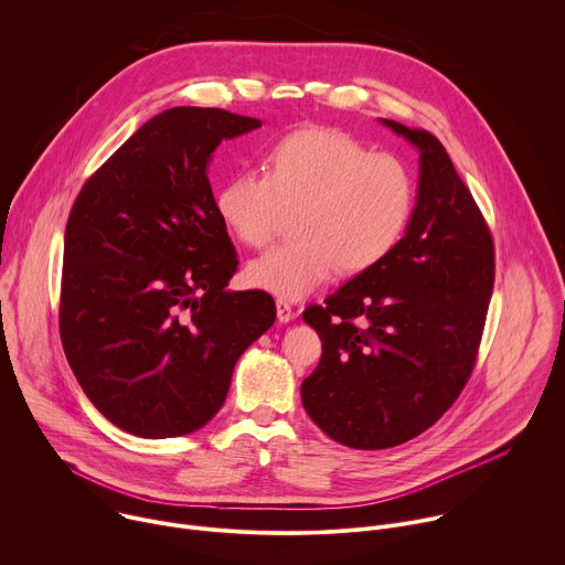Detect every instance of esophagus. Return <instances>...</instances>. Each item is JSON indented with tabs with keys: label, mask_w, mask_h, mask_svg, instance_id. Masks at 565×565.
<instances>
[{
	"label": "esophagus",
	"mask_w": 565,
	"mask_h": 565,
	"mask_svg": "<svg viewBox=\"0 0 565 565\" xmlns=\"http://www.w3.org/2000/svg\"><path fill=\"white\" fill-rule=\"evenodd\" d=\"M275 303H277V319L281 321V324H286V321H290V319L295 317V310H292L290 301H286V299H277Z\"/></svg>",
	"instance_id": "34e87169"
}]
</instances>
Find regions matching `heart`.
<instances>
[{
	"instance_id": "heart-1",
	"label": "heart",
	"mask_w": 565,
	"mask_h": 565,
	"mask_svg": "<svg viewBox=\"0 0 565 565\" xmlns=\"http://www.w3.org/2000/svg\"><path fill=\"white\" fill-rule=\"evenodd\" d=\"M416 174L405 158L371 151L349 131L303 127L279 138L264 174H232L216 212L241 244L268 248L292 214L288 244L246 270L255 288L299 299L333 270L360 275L382 264L405 236L416 207Z\"/></svg>"
}]
</instances>
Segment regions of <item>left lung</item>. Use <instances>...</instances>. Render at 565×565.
<instances>
[{
    "label": "left lung",
    "instance_id": "left-lung-1",
    "mask_svg": "<svg viewBox=\"0 0 565 565\" xmlns=\"http://www.w3.org/2000/svg\"><path fill=\"white\" fill-rule=\"evenodd\" d=\"M382 122L420 149L407 234L382 264L303 310L321 340L303 409L353 449L407 443L454 405L476 366L497 273L490 225L440 140Z\"/></svg>",
    "mask_w": 565,
    "mask_h": 565
}]
</instances>
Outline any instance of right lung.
I'll use <instances>...</instances> for the list:
<instances>
[{
	"mask_svg": "<svg viewBox=\"0 0 565 565\" xmlns=\"http://www.w3.org/2000/svg\"><path fill=\"white\" fill-rule=\"evenodd\" d=\"M262 127L214 107L147 120L87 179L64 232L60 338L94 407L140 438L201 429L277 317L264 290L227 292L238 257L207 163Z\"/></svg>",
	"mask_w": 565,
	"mask_h": 565,
	"instance_id": "add662e5",
	"label": "right lung"
}]
</instances>
